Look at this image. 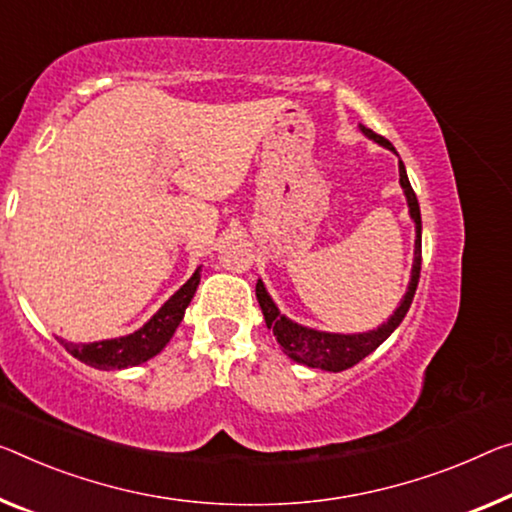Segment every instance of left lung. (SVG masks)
Instances as JSON below:
<instances>
[{"mask_svg":"<svg viewBox=\"0 0 512 512\" xmlns=\"http://www.w3.org/2000/svg\"><path fill=\"white\" fill-rule=\"evenodd\" d=\"M359 130L364 132L368 139H373L375 144H380L384 148H389L391 153H396V148L391 146V141L375 135L371 128L359 125ZM398 174H400V187H403L407 208H410V217L414 222L416 238H414V263H412L410 283H407V290L403 300L398 304V309L391 313L387 322H382L377 329H368V332H359V334H334V332H320V329H313V327H304L300 322L283 316L279 306L274 304L270 293L265 290V283L258 279L256 300L261 304L267 329H272V334L277 336V343L281 345L283 355H288L290 359L297 361V364H304L309 368H320V371H329V373H338V371H345V368H352L355 364H359L361 359L371 355L373 350L380 348V345L393 334V329L403 322L405 313L410 311L416 286H419V277H421V210L410 185V178H407L403 160H398Z\"/></svg>","mask_w":512,"mask_h":512,"instance_id":"left-lung-1","label":"left lung"}]
</instances>
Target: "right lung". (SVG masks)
I'll list each match as a JSON object with an SVG mask.
<instances>
[{"label":"right lung","instance_id":"add662e5","mask_svg":"<svg viewBox=\"0 0 512 512\" xmlns=\"http://www.w3.org/2000/svg\"><path fill=\"white\" fill-rule=\"evenodd\" d=\"M199 281L201 267H196L192 277L160 306V311L144 322L137 332L128 336L105 338V341L93 343H70L66 338L57 336V341L82 364L100 368V371H121V368L144 364V361L153 359L157 352H162L164 345L171 341V336H174L180 320L185 316V309L192 302Z\"/></svg>","mask_w":512,"mask_h":512}]
</instances>
